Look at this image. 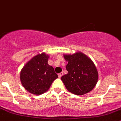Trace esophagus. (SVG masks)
I'll list each match as a JSON object with an SVG mask.
<instances>
[{
	"mask_svg": "<svg viewBox=\"0 0 121 121\" xmlns=\"http://www.w3.org/2000/svg\"><path fill=\"white\" fill-rule=\"evenodd\" d=\"M63 72H62V73H59V74H58V77H59V78H61L62 76H63Z\"/></svg>",
	"mask_w": 121,
	"mask_h": 121,
	"instance_id": "esophagus-1",
	"label": "esophagus"
}]
</instances>
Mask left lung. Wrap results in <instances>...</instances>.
I'll use <instances>...</instances> for the list:
<instances>
[{
    "label": "left lung",
    "instance_id": "left-lung-1",
    "mask_svg": "<svg viewBox=\"0 0 121 121\" xmlns=\"http://www.w3.org/2000/svg\"><path fill=\"white\" fill-rule=\"evenodd\" d=\"M68 61V73L61 77L62 81L68 91L75 95H84L91 91L97 83L98 74L90 58L81 52L64 55Z\"/></svg>",
    "mask_w": 121,
    "mask_h": 121
}]
</instances>
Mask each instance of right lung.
Wrapping results in <instances>:
<instances>
[{
    "instance_id": "obj_1",
    "label": "right lung",
    "mask_w": 121,
    "mask_h": 121,
    "mask_svg": "<svg viewBox=\"0 0 121 121\" xmlns=\"http://www.w3.org/2000/svg\"><path fill=\"white\" fill-rule=\"evenodd\" d=\"M48 57L45 53L38 54L22 69L20 75L22 84L30 93L36 95L44 93L58 78L54 68L48 64Z\"/></svg>"
}]
</instances>
